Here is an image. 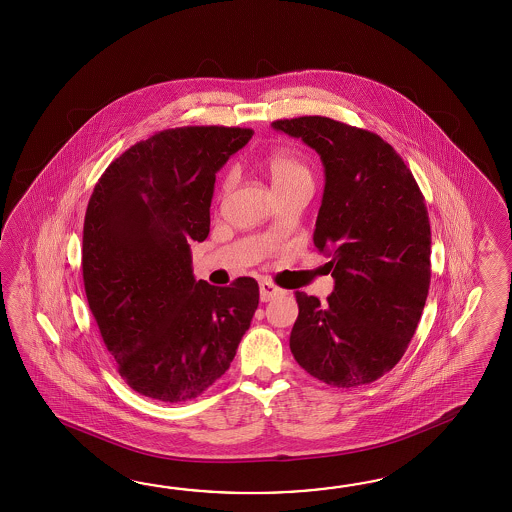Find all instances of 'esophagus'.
Wrapping results in <instances>:
<instances>
[{"label":"esophagus","mask_w":512,"mask_h":512,"mask_svg":"<svg viewBox=\"0 0 512 512\" xmlns=\"http://www.w3.org/2000/svg\"><path fill=\"white\" fill-rule=\"evenodd\" d=\"M282 294H285V291L280 289V287H276L274 283L267 282V280L260 282L261 302H271L272 298H276V296H282Z\"/></svg>","instance_id":"esophagus-1"}]
</instances>
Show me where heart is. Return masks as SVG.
I'll list each match as a JSON object with an SVG mask.
<instances>
[{"instance_id": "obj_1", "label": "heart", "mask_w": 512, "mask_h": 512, "mask_svg": "<svg viewBox=\"0 0 512 512\" xmlns=\"http://www.w3.org/2000/svg\"><path fill=\"white\" fill-rule=\"evenodd\" d=\"M263 166L278 196H283L298 186L311 185V172L307 164L300 161L293 153L285 150L269 153ZM230 186H232V175H227L223 181V192H229Z\"/></svg>"}]
</instances>
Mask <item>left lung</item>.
<instances>
[{"label":"left lung","mask_w":512,"mask_h":512,"mask_svg":"<svg viewBox=\"0 0 512 512\" xmlns=\"http://www.w3.org/2000/svg\"><path fill=\"white\" fill-rule=\"evenodd\" d=\"M322 159L326 186L313 241L331 256L335 289L320 304L296 291L289 346L309 375L337 388L381 379L401 360L430 289L425 197L377 133L329 117L274 120Z\"/></svg>","instance_id":"obj_1"}]
</instances>
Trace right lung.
Listing matches in <instances>:
<instances>
[{
	"label": "right lung",
	"mask_w": 512,
	"mask_h": 512,
	"mask_svg": "<svg viewBox=\"0 0 512 512\" xmlns=\"http://www.w3.org/2000/svg\"><path fill=\"white\" fill-rule=\"evenodd\" d=\"M252 133L159 131L109 164L87 203V304L120 377L144 397L196 399L229 370L251 327L258 282H197L190 243L207 240L216 174Z\"/></svg>",
	"instance_id": "1"
}]
</instances>
